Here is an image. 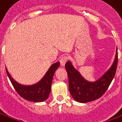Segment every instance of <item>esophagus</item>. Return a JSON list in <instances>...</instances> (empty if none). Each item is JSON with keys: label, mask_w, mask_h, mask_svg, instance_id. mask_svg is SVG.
Segmentation results:
<instances>
[{"label": "esophagus", "mask_w": 122, "mask_h": 122, "mask_svg": "<svg viewBox=\"0 0 122 122\" xmlns=\"http://www.w3.org/2000/svg\"><path fill=\"white\" fill-rule=\"evenodd\" d=\"M67 60H68V57L67 56H63L62 57L60 60V63H61V65L63 67V66H65V63H67Z\"/></svg>", "instance_id": "34e87169"}]
</instances>
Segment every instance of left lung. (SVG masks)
I'll use <instances>...</instances> for the list:
<instances>
[{"instance_id":"8db88e82","label":"left lung","mask_w":122,"mask_h":122,"mask_svg":"<svg viewBox=\"0 0 122 122\" xmlns=\"http://www.w3.org/2000/svg\"><path fill=\"white\" fill-rule=\"evenodd\" d=\"M117 65V49L114 63L99 79L94 82L86 81L75 69L71 62L67 61L65 69L69 78V92L74 100L81 103H86L99 98L108 88L114 77Z\"/></svg>"}]
</instances>
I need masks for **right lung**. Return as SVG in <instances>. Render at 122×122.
Listing matches in <instances>:
<instances>
[{
  "label": "right lung",
  "mask_w": 122,
  "mask_h": 122,
  "mask_svg": "<svg viewBox=\"0 0 122 122\" xmlns=\"http://www.w3.org/2000/svg\"><path fill=\"white\" fill-rule=\"evenodd\" d=\"M59 65V62L53 64L49 67L43 78L36 84L32 85H23L19 84L11 77L6 68V71L12 85H13L14 89L20 97L31 102H41L48 98L51 89L53 77L55 71L58 69Z\"/></svg>",
  "instance_id": "right-lung-1"
}]
</instances>
